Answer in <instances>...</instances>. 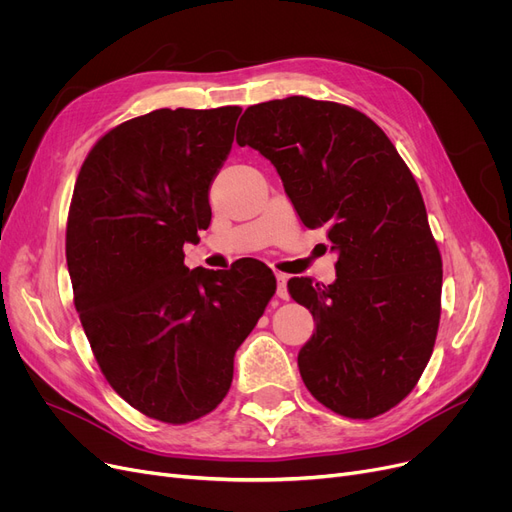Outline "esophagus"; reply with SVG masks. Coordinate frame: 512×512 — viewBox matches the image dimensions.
<instances>
[{
	"label": "esophagus",
	"instance_id": "1",
	"mask_svg": "<svg viewBox=\"0 0 512 512\" xmlns=\"http://www.w3.org/2000/svg\"><path fill=\"white\" fill-rule=\"evenodd\" d=\"M276 280H278V290H276L278 299H282V301H288V299H290V294H288V286H286V282H288V276H286V274H282V272H278V274H276Z\"/></svg>",
	"mask_w": 512,
	"mask_h": 512
}]
</instances>
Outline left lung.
I'll return each instance as SVG.
<instances>
[{"mask_svg": "<svg viewBox=\"0 0 512 512\" xmlns=\"http://www.w3.org/2000/svg\"><path fill=\"white\" fill-rule=\"evenodd\" d=\"M236 141L272 161L338 253L334 284L288 282L315 319L299 353L307 390L342 417L390 411L417 386L442 311V255L409 166L363 112L303 95L247 107Z\"/></svg>", "mask_w": 512, "mask_h": 512, "instance_id": "left-lung-1", "label": "left lung"}]
</instances>
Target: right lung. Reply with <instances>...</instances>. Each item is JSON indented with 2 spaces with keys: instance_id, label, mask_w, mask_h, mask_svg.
I'll return each instance as SVG.
<instances>
[{
  "instance_id": "1",
  "label": "right lung",
  "mask_w": 512,
  "mask_h": 512,
  "mask_svg": "<svg viewBox=\"0 0 512 512\" xmlns=\"http://www.w3.org/2000/svg\"><path fill=\"white\" fill-rule=\"evenodd\" d=\"M240 112L164 107L114 126L70 201L66 261L95 361L132 409L172 425L224 400L236 348L276 292L257 259L220 272L184 265V242L211 222L209 186Z\"/></svg>"
}]
</instances>
